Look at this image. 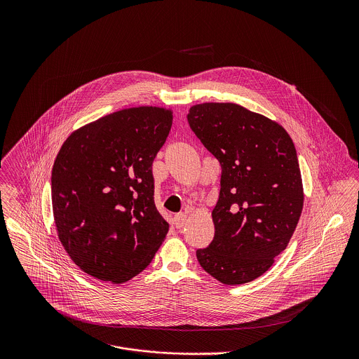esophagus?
<instances>
[{"mask_svg":"<svg viewBox=\"0 0 359 359\" xmlns=\"http://www.w3.org/2000/svg\"><path fill=\"white\" fill-rule=\"evenodd\" d=\"M187 219H188V215L185 212H178L174 217V224H175L177 228H182L187 224Z\"/></svg>","mask_w":359,"mask_h":359,"instance_id":"esophagus-1","label":"esophagus"}]
</instances>
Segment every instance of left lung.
Masks as SVG:
<instances>
[{"label":"left lung","mask_w":359,"mask_h":359,"mask_svg":"<svg viewBox=\"0 0 359 359\" xmlns=\"http://www.w3.org/2000/svg\"><path fill=\"white\" fill-rule=\"evenodd\" d=\"M188 123L221 164L215 233L198 261L224 285L252 282L286 249L303 211L294 144L280 124L236 103L195 104Z\"/></svg>","instance_id":"1"}]
</instances>
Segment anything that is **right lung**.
<instances>
[{
	"label": "right lung",
	"mask_w": 359,
	"mask_h": 359,
	"mask_svg": "<svg viewBox=\"0 0 359 359\" xmlns=\"http://www.w3.org/2000/svg\"><path fill=\"white\" fill-rule=\"evenodd\" d=\"M172 124L140 106L83 126L63 142L51 177L57 238L86 273L123 283L142 272L168 232L154 205L152 164Z\"/></svg>",
	"instance_id": "1"
}]
</instances>
